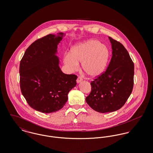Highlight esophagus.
I'll return each mask as SVG.
<instances>
[{
  "label": "esophagus",
  "instance_id": "esophagus-1",
  "mask_svg": "<svg viewBox=\"0 0 153 153\" xmlns=\"http://www.w3.org/2000/svg\"><path fill=\"white\" fill-rule=\"evenodd\" d=\"M82 80V79L80 77H78L77 79L76 80V82H77V84H79V83H80V82H81Z\"/></svg>",
  "mask_w": 153,
  "mask_h": 153
}]
</instances>
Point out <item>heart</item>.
<instances>
[{
  "mask_svg": "<svg viewBox=\"0 0 153 153\" xmlns=\"http://www.w3.org/2000/svg\"><path fill=\"white\" fill-rule=\"evenodd\" d=\"M110 57L108 46L96 39H89L75 44L64 62L70 70H75L81 62L84 72L92 79L100 76L105 71Z\"/></svg>",
  "mask_w": 153,
  "mask_h": 153,
  "instance_id": "b5f03b06",
  "label": "heart"
}]
</instances>
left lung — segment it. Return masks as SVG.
I'll list each match as a JSON object with an SVG mask.
<instances>
[{"mask_svg":"<svg viewBox=\"0 0 153 153\" xmlns=\"http://www.w3.org/2000/svg\"><path fill=\"white\" fill-rule=\"evenodd\" d=\"M112 56L107 69L91 82V92L86 97L88 104L100 113L121 108L131 95L134 86V65L123 45L108 37Z\"/></svg>","mask_w":153,"mask_h":153,"instance_id":"left-lung-1","label":"left lung"}]
</instances>
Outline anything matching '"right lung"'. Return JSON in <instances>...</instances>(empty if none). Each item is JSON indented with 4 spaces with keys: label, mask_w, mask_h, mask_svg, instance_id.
<instances>
[{
    "label": "right lung",
    "mask_w": 153,
    "mask_h": 153,
    "mask_svg": "<svg viewBox=\"0 0 153 153\" xmlns=\"http://www.w3.org/2000/svg\"><path fill=\"white\" fill-rule=\"evenodd\" d=\"M65 36L59 33L37 39L26 49L20 62V87L30 106L42 113L61 109L77 76L66 74L59 66L57 46Z\"/></svg>",
    "instance_id": "right-lung-1"
}]
</instances>
